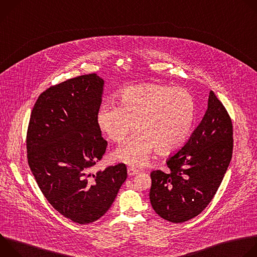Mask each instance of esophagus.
Masks as SVG:
<instances>
[{"label": "esophagus", "instance_id": "obj_1", "mask_svg": "<svg viewBox=\"0 0 257 257\" xmlns=\"http://www.w3.org/2000/svg\"><path fill=\"white\" fill-rule=\"evenodd\" d=\"M127 172H128V176H134V175L139 174V170H137L135 168H132V167H129L127 169Z\"/></svg>", "mask_w": 257, "mask_h": 257}]
</instances>
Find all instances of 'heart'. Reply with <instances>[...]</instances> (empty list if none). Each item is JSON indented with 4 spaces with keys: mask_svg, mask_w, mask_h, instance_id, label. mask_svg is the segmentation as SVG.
Masks as SVG:
<instances>
[{
    "mask_svg": "<svg viewBox=\"0 0 257 257\" xmlns=\"http://www.w3.org/2000/svg\"><path fill=\"white\" fill-rule=\"evenodd\" d=\"M196 101L186 88L149 83L128 87L117 97V104L106 102L97 113L101 131L115 142L126 139L115 158L140 167L157 149L161 154L173 152L186 141L195 120Z\"/></svg>",
    "mask_w": 257,
    "mask_h": 257,
    "instance_id": "1",
    "label": "heart"
}]
</instances>
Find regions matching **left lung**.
Wrapping results in <instances>:
<instances>
[{"mask_svg":"<svg viewBox=\"0 0 257 257\" xmlns=\"http://www.w3.org/2000/svg\"><path fill=\"white\" fill-rule=\"evenodd\" d=\"M233 153V126L223 103L209 92L206 112L183 148L167 160L169 171L151 173L155 211L172 223L198 215L223 181Z\"/></svg>","mask_w":257,"mask_h":257,"instance_id":"8db88e82","label":"left lung"}]
</instances>
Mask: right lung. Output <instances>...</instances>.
Listing matches in <instances>:
<instances>
[{
    "label": "right lung",
    "instance_id": "1",
    "mask_svg": "<svg viewBox=\"0 0 257 257\" xmlns=\"http://www.w3.org/2000/svg\"><path fill=\"white\" fill-rule=\"evenodd\" d=\"M103 84L92 73L48 88L27 130L28 165L40 189L57 211L80 225L108 210L127 178L124 164L90 173L107 145L97 124Z\"/></svg>",
    "mask_w": 257,
    "mask_h": 257
}]
</instances>
